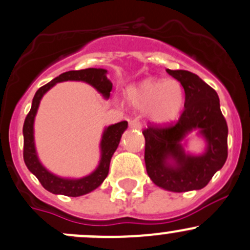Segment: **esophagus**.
<instances>
[{
    "mask_svg": "<svg viewBox=\"0 0 250 250\" xmlns=\"http://www.w3.org/2000/svg\"><path fill=\"white\" fill-rule=\"evenodd\" d=\"M129 127L130 128H135V129H140L142 128V123H140L139 120H132L129 121Z\"/></svg>",
    "mask_w": 250,
    "mask_h": 250,
    "instance_id": "34e87169",
    "label": "esophagus"
}]
</instances>
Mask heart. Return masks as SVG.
<instances>
[{
    "label": "heart",
    "instance_id": "heart-1",
    "mask_svg": "<svg viewBox=\"0 0 250 250\" xmlns=\"http://www.w3.org/2000/svg\"><path fill=\"white\" fill-rule=\"evenodd\" d=\"M125 96L130 105L147 107V117L156 125H166L178 117L184 101V91L176 81L145 79L128 86Z\"/></svg>",
    "mask_w": 250,
    "mask_h": 250
}]
</instances>
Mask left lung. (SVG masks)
I'll use <instances>...</instances> for the list:
<instances>
[{"label": "left lung", "mask_w": 250, "mask_h": 250, "mask_svg": "<svg viewBox=\"0 0 250 250\" xmlns=\"http://www.w3.org/2000/svg\"><path fill=\"white\" fill-rule=\"evenodd\" d=\"M167 73L183 86L184 110L177 122L149 123L143 130L146 172L156 186L166 190L182 193L202 189L226 162V120L217 93L197 74L182 69H167ZM197 127L207 139V151L200 157L186 155L180 142ZM169 158L175 161L173 165L168 164Z\"/></svg>", "instance_id": "8db88e82"}]
</instances>
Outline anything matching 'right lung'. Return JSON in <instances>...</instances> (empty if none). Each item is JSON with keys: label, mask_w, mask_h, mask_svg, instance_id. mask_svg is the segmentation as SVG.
Listing matches in <instances>:
<instances>
[{"label": "right lung", "mask_w": 250, "mask_h": 250, "mask_svg": "<svg viewBox=\"0 0 250 250\" xmlns=\"http://www.w3.org/2000/svg\"><path fill=\"white\" fill-rule=\"evenodd\" d=\"M107 71L103 68H86L81 71H69L66 73H62L61 76L56 77L50 83L41 86L35 93L31 104V108L26 115L25 121L23 125V135H24V149L23 157L26 167L31 173L35 174L36 178L41 183V186L48 192L53 194H62L67 197H79L84 195L91 190L96 189L99 186L104 182V179L107 177L108 168H110V161L113 152L117 149L120 144L121 137L123 132L127 129L128 122L122 121L116 125H110L105 129L101 140V160L98 168L89 176L83 177L81 179H66L55 176L50 173L42 165L40 164L38 159V155L35 151V145H34V118H35L36 111H38L39 104L43 94L52 88L58 82L66 81H82L93 85L99 93L103 94L105 98L110 96L112 90V83L106 77Z\"/></svg>", "instance_id": "1"}]
</instances>
